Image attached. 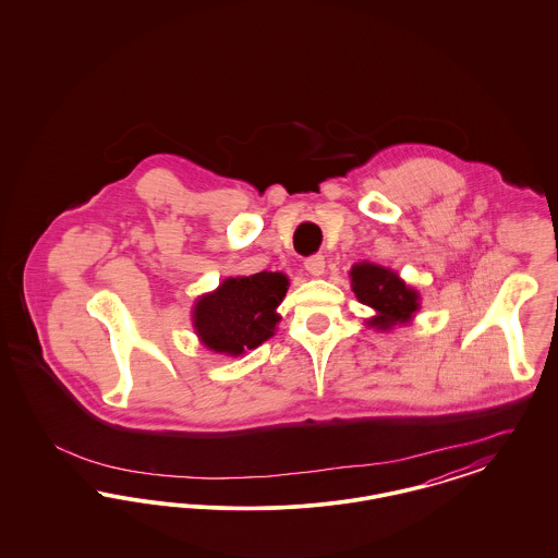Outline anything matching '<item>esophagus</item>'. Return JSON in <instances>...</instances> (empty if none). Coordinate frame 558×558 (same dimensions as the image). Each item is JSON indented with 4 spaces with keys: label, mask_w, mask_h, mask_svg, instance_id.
<instances>
[{
    "label": "esophagus",
    "mask_w": 558,
    "mask_h": 558,
    "mask_svg": "<svg viewBox=\"0 0 558 558\" xmlns=\"http://www.w3.org/2000/svg\"><path fill=\"white\" fill-rule=\"evenodd\" d=\"M324 267H326L324 255H312V257L305 259V269H307L312 276H322V274H324Z\"/></svg>",
    "instance_id": "esophagus-1"
}]
</instances>
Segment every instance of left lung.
<instances>
[{"label":"left lung","instance_id":"8db88e82","mask_svg":"<svg viewBox=\"0 0 558 558\" xmlns=\"http://www.w3.org/2000/svg\"><path fill=\"white\" fill-rule=\"evenodd\" d=\"M349 276L357 301L376 312L368 319V326L376 330H391L410 322L421 307V294L408 287L393 269L364 262L351 267Z\"/></svg>","mask_w":558,"mask_h":558}]
</instances>
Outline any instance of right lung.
<instances>
[{
    "label": "right lung",
    "mask_w": 558,
    "mask_h": 558,
    "mask_svg": "<svg viewBox=\"0 0 558 558\" xmlns=\"http://www.w3.org/2000/svg\"><path fill=\"white\" fill-rule=\"evenodd\" d=\"M289 291V278L280 271L226 278L217 291L203 294L192 322L203 345L215 353L242 355L267 341L280 316L276 307Z\"/></svg>",
    "instance_id": "1"
}]
</instances>
